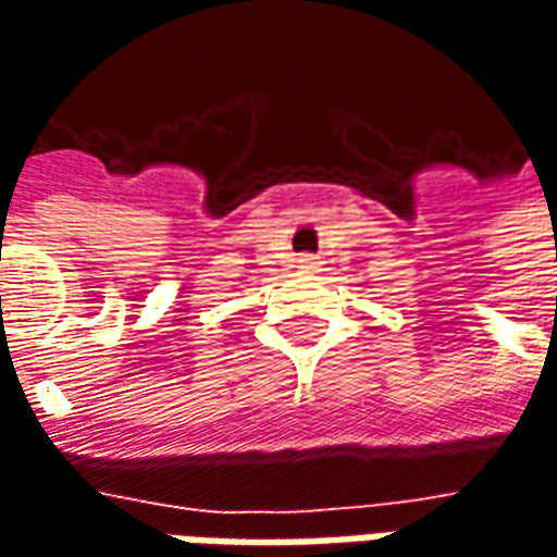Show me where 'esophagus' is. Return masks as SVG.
<instances>
[{
    "instance_id": "esophagus-1",
    "label": "esophagus",
    "mask_w": 557,
    "mask_h": 557,
    "mask_svg": "<svg viewBox=\"0 0 557 557\" xmlns=\"http://www.w3.org/2000/svg\"><path fill=\"white\" fill-rule=\"evenodd\" d=\"M298 262H301L304 268H313V259H310V256H301V259H298Z\"/></svg>"
}]
</instances>
